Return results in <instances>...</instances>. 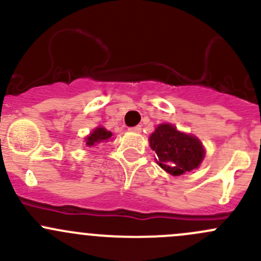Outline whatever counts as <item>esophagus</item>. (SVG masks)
Returning <instances> with one entry per match:
<instances>
[{
  "instance_id": "obj_1",
  "label": "esophagus",
  "mask_w": 261,
  "mask_h": 261,
  "mask_svg": "<svg viewBox=\"0 0 261 261\" xmlns=\"http://www.w3.org/2000/svg\"><path fill=\"white\" fill-rule=\"evenodd\" d=\"M130 131H133V133H141V126H135V127H131Z\"/></svg>"
}]
</instances>
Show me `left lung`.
<instances>
[{"label":"left lung","instance_id":"obj_1","mask_svg":"<svg viewBox=\"0 0 261 261\" xmlns=\"http://www.w3.org/2000/svg\"><path fill=\"white\" fill-rule=\"evenodd\" d=\"M158 164L172 175H181L197 169L204 158L201 141L193 135L180 133L170 123H160L149 138Z\"/></svg>","mask_w":261,"mask_h":261}]
</instances>
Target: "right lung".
<instances>
[{"mask_svg": "<svg viewBox=\"0 0 261 261\" xmlns=\"http://www.w3.org/2000/svg\"><path fill=\"white\" fill-rule=\"evenodd\" d=\"M111 131H107L105 127H96L92 131V134H89L86 138V145L94 146L96 144L102 143V141H109L111 139Z\"/></svg>", "mask_w": 261, "mask_h": 261, "instance_id": "right-lung-1", "label": "right lung"}]
</instances>
